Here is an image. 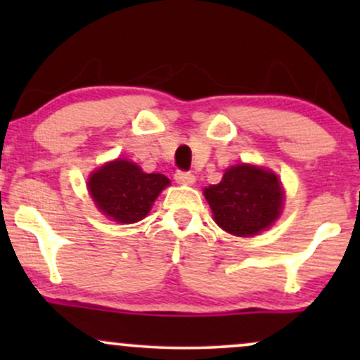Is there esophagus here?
<instances>
[{
	"label": "esophagus",
	"instance_id": "1",
	"mask_svg": "<svg viewBox=\"0 0 360 360\" xmlns=\"http://www.w3.org/2000/svg\"><path fill=\"white\" fill-rule=\"evenodd\" d=\"M174 177L179 184H193L194 181H196L194 174H191V172H186V171H176Z\"/></svg>",
	"mask_w": 360,
	"mask_h": 360
}]
</instances>
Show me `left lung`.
I'll list each match as a JSON object with an SVG mask.
<instances>
[{
  "label": "left lung",
  "instance_id": "obj_1",
  "mask_svg": "<svg viewBox=\"0 0 360 360\" xmlns=\"http://www.w3.org/2000/svg\"><path fill=\"white\" fill-rule=\"evenodd\" d=\"M205 198L214 221L237 237L269 229L283 210V189L274 172L247 164L230 167L220 183L205 189Z\"/></svg>",
  "mask_w": 360,
  "mask_h": 360
}]
</instances>
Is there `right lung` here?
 <instances>
[{"label":"right lung","mask_w":360,"mask_h":360,"mask_svg":"<svg viewBox=\"0 0 360 360\" xmlns=\"http://www.w3.org/2000/svg\"><path fill=\"white\" fill-rule=\"evenodd\" d=\"M167 184L164 174H147L137 164L118 159L93 172L88 188L98 208L111 220L135 223L150 212Z\"/></svg>","instance_id":"1"}]
</instances>
